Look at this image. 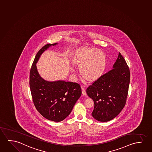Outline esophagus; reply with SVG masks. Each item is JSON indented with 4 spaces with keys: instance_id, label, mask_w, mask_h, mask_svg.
I'll use <instances>...</instances> for the list:
<instances>
[{
    "instance_id": "esophagus-1",
    "label": "esophagus",
    "mask_w": 152,
    "mask_h": 152,
    "mask_svg": "<svg viewBox=\"0 0 152 152\" xmlns=\"http://www.w3.org/2000/svg\"><path fill=\"white\" fill-rule=\"evenodd\" d=\"M82 94L83 95H86V89L85 86H82Z\"/></svg>"
}]
</instances>
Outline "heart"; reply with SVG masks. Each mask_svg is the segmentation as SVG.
<instances>
[{
    "mask_svg": "<svg viewBox=\"0 0 152 152\" xmlns=\"http://www.w3.org/2000/svg\"><path fill=\"white\" fill-rule=\"evenodd\" d=\"M73 62L80 67L82 76L89 82H94L101 77L106 67L105 56L96 48L79 49L74 56Z\"/></svg>",
    "mask_w": 152,
    "mask_h": 152,
    "instance_id": "obj_1",
    "label": "heart"
}]
</instances>
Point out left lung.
I'll list each match as a JSON object with an SVG mask.
<instances>
[{
    "instance_id": "left-lung-1",
    "label": "left lung",
    "mask_w": 152,
    "mask_h": 152,
    "mask_svg": "<svg viewBox=\"0 0 152 152\" xmlns=\"http://www.w3.org/2000/svg\"><path fill=\"white\" fill-rule=\"evenodd\" d=\"M130 81L129 67L119 53L113 69L101 76L86 90L94 101L91 115L96 120L107 122L119 115L126 105Z\"/></svg>"
}]
</instances>
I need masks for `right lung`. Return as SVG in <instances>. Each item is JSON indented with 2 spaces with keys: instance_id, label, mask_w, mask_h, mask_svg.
Instances as JSON below:
<instances>
[{
  "instance_id": "right-lung-1",
  "label": "right lung",
  "mask_w": 152,
  "mask_h": 152,
  "mask_svg": "<svg viewBox=\"0 0 152 152\" xmlns=\"http://www.w3.org/2000/svg\"><path fill=\"white\" fill-rule=\"evenodd\" d=\"M57 43L48 44L35 56L30 72V87L37 110L45 118L54 122L62 121L68 117L82 95L79 84L57 80L46 81L40 76L36 64L44 51Z\"/></svg>"
}]
</instances>
